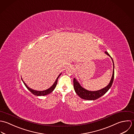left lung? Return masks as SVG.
Masks as SVG:
<instances>
[{
	"mask_svg": "<svg viewBox=\"0 0 134 134\" xmlns=\"http://www.w3.org/2000/svg\"><path fill=\"white\" fill-rule=\"evenodd\" d=\"M105 53L110 56L113 62V74L112 76L111 77V79L110 80V81L109 83V84L106 86L105 87L98 90V91H91L87 90L83 88L79 82L77 81V80L74 78V90L77 93V94L81 98L85 100H94L98 99V98L100 97L103 95H104L105 93H106L107 91L110 89L111 86H112L113 79H114V63L113 60L112 58V57L110 56V55L109 54V53L107 52V51H105Z\"/></svg>",
	"mask_w": 134,
	"mask_h": 134,
	"instance_id": "8db88e82",
	"label": "left lung"
}]
</instances>
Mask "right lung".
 I'll return each mask as SVG.
<instances>
[{"mask_svg":"<svg viewBox=\"0 0 134 134\" xmlns=\"http://www.w3.org/2000/svg\"><path fill=\"white\" fill-rule=\"evenodd\" d=\"M62 73L60 74L59 75V76L57 77V79H56L55 81L54 82L53 84L48 89H47L46 90H44V91H37V90H33L30 87H29L27 85V84L24 82V81L23 80L22 78V80L23 82L24 85H25V86L27 87V89L32 93L34 95H36V96H44V95H47L48 94H49L50 93H51V92H52L54 91V90L55 89L56 85H57V80H58V78L59 77V76L61 75Z\"/></svg>","mask_w":134,"mask_h":134,"instance_id":"add662e5","label":"right lung"}]
</instances>
